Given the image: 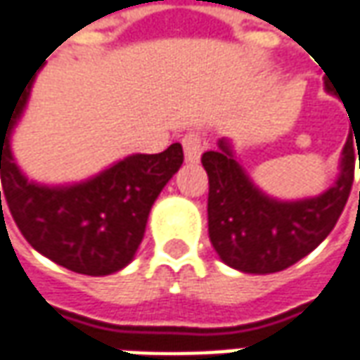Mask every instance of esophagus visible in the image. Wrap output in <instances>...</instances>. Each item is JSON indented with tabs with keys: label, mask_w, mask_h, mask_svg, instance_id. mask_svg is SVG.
<instances>
[{
	"label": "esophagus",
	"mask_w": 360,
	"mask_h": 360,
	"mask_svg": "<svg viewBox=\"0 0 360 360\" xmlns=\"http://www.w3.org/2000/svg\"><path fill=\"white\" fill-rule=\"evenodd\" d=\"M183 151H185V161L187 163H199V159L205 151V141L197 133H187L183 137Z\"/></svg>",
	"instance_id": "obj_1"
}]
</instances>
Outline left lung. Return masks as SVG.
<instances>
[{
    "label": "left lung",
    "mask_w": 360,
    "mask_h": 360,
    "mask_svg": "<svg viewBox=\"0 0 360 360\" xmlns=\"http://www.w3.org/2000/svg\"><path fill=\"white\" fill-rule=\"evenodd\" d=\"M325 89L333 94L328 83ZM354 143L351 133L341 151L339 175L328 189L315 197L277 199L251 179L233 141L221 137L217 149L201 157L209 175V239L219 259L241 273L269 275L295 265L319 247L349 199L356 161Z\"/></svg>",
    "instance_id": "1"
}]
</instances>
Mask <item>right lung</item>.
Instances as JSON below:
<instances>
[{
    "label": "right lung",
    "mask_w": 360,
    "mask_h": 360,
    "mask_svg": "<svg viewBox=\"0 0 360 360\" xmlns=\"http://www.w3.org/2000/svg\"><path fill=\"white\" fill-rule=\"evenodd\" d=\"M35 73L6 121L0 119V175L7 207L37 253L81 275L105 277L129 265L151 207L183 165L181 143L163 153H133L73 183L30 179L11 151L13 131L32 97Z\"/></svg>",
    "instance_id": "obj_1"
}]
</instances>
